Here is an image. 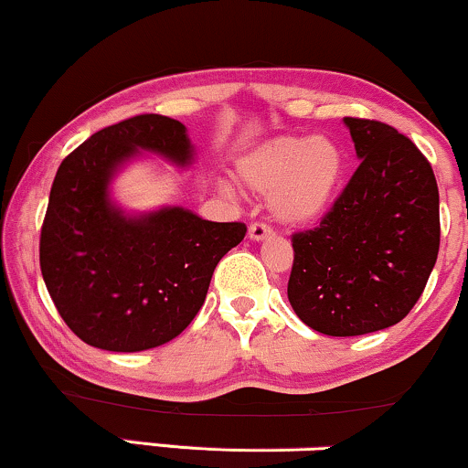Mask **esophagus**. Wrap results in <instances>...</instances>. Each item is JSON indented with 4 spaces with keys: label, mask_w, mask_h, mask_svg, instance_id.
<instances>
[{
    "label": "esophagus",
    "mask_w": 468,
    "mask_h": 468,
    "mask_svg": "<svg viewBox=\"0 0 468 468\" xmlns=\"http://www.w3.org/2000/svg\"><path fill=\"white\" fill-rule=\"evenodd\" d=\"M271 234H272V229L266 226V223L256 221V223H251V226H249V239H251V240H264V239H269Z\"/></svg>",
    "instance_id": "esophagus-1"
}]
</instances>
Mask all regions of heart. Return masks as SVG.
Wrapping results in <instances>:
<instances>
[{"label": "heart", "mask_w": 468, "mask_h": 468, "mask_svg": "<svg viewBox=\"0 0 468 468\" xmlns=\"http://www.w3.org/2000/svg\"><path fill=\"white\" fill-rule=\"evenodd\" d=\"M344 176V153L329 137L279 135L239 161V178L258 196H269L272 217L303 226L323 217Z\"/></svg>", "instance_id": "heart-1"}]
</instances>
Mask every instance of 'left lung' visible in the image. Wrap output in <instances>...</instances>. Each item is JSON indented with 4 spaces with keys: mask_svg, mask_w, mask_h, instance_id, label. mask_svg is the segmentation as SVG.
Wrapping results in <instances>:
<instances>
[{
    "mask_svg": "<svg viewBox=\"0 0 468 468\" xmlns=\"http://www.w3.org/2000/svg\"><path fill=\"white\" fill-rule=\"evenodd\" d=\"M356 167L318 228L292 236L288 299L314 331L366 335L415 307L441 242L439 186L409 137L376 120L344 118Z\"/></svg>",
    "mask_w": 468,
    "mask_h": 468,
    "instance_id": "8db88e82",
    "label": "left lung"
}]
</instances>
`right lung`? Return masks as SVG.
Wrapping results in <instances>:
<instances>
[{"instance_id": "obj_1", "label": "right lung", "mask_w": 468, "mask_h": 468, "mask_svg": "<svg viewBox=\"0 0 468 468\" xmlns=\"http://www.w3.org/2000/svg\"><path fill=\"white\" fill-rule=\"evenodd\" d=\"M145 150L186 167V126L144 113L94 133L66 156L40 232V271L79 339L139 353L180 335L204 305L215 266L245 239V223H215L165 208L126 215L109 196L118 169Z\"/></svg>"}]
</instances>
